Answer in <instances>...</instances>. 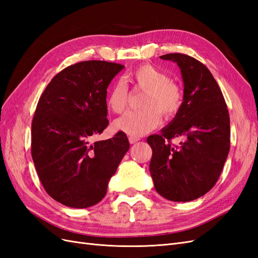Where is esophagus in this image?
<instances>
[{
    "label": "esophagus",
    "instance_id": "34e87169",
    "mask_svg": "<svg viewBox=\"0 0 258 258\" xmlns=\"http://www.w3.org/2000/svg\"><path fill=\"white\" fill-rule=\"evenodd\" d=\"M139 138H137V137H129V142H130V144H135V143H137L138 141H139Z\"/></svg>",
    "mask_w": 258,
    "mask_h": 258
}]
</instances>
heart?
<instances>
[{"label":"heart","instance_id":"1","mask_svg":"<svg viewBox=\"0 0 258 258\" xmlns=\"http://www.w3.org/2000/svg\"><path fill=\"white\" fill-rule=\"evenodd\" d=\"M128 79L137 87L147 90L143 100V110L129 111L114 121V127L123 134L134 137L144 136L156 129L161 121V114L171 118L182 105L183 95L177 84L152 64H141L129 73ZM129 101L126 83L116 81L108 91L107 106L114 113L124 111Z\"/></svg>","mask_w":258,"mask_h":258}]
</instances>
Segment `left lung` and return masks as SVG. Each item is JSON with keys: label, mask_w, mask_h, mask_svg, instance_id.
Wrapping results in <instances>:
<instances>
[{"label": "left lung", "mask_w": 258, "mask_h": 258, "mask_svg": "<svg viewBox=\"0 0 258 258\" xmlns=\"http://www.w3.org/2000/svg\"><path fill=\"white\" fill-rule=\"evenodd\" d=\"M181 69L183 102L160 135L147 138L153 150L150 172L155 189L171 201L206 195L217 182L230 148V120L223 93L209 69L184 53L160 57ZM183 140L178 147L170 140Z\"/></svg>", "instance_id": "8db88e82"}]
</instances>
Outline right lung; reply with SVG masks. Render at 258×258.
<instances>
[{"label": "right lung", "mask_w": 258, "mask_h": 258, "mask_svg": "<svg viewBox=\"0 0 258 258\" xmlns=\"http://www.w3.org/2000/svg\"><path fill=\"white\" fill-rule=\"evenodd\" d=\"M124 66L83 61L62 70L41 96L31 127V154L49 196L70 208L97 205L129 150L122 132L91 142L107 127L106 93Z\"/></svg>", "instance_id": "right-lung-1"}]
</instances>
